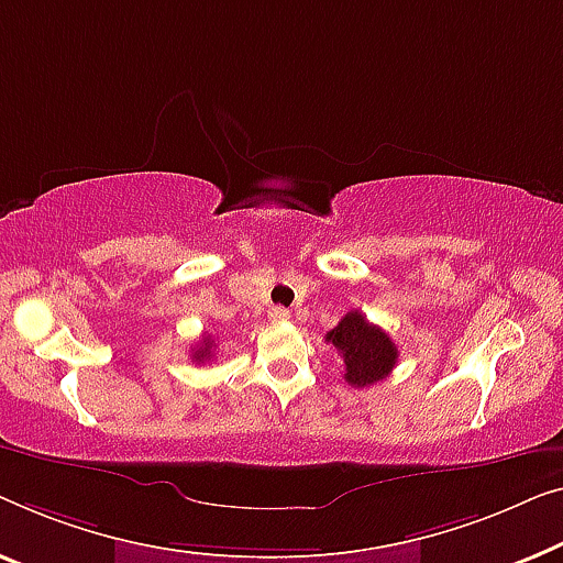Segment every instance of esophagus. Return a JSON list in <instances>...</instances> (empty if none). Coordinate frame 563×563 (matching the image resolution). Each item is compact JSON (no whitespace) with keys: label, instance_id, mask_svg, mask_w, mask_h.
I'll use <instances>...</instances> for the list:
<instances>
[{"label":"esophagus","instance_id":"esophagus-1","mask_svg":"<svg viewBox=\"0 0 563 563\" xmlns=\"http://www.w3.org/2000/svg\"><path fill=\"white\" fill-rule=\"evenodd\" d=\"M267 319L275 321V323H283V321L290 319V311H288V308H283V306H273L271 311H267Z\"/></svg>","mask_w":563,"mask_h":563}]
</instances>
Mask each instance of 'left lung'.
Listing matches in <instances>:
<instances>
[{
  "label": "left lung",
  "mask_w": 563,
  "mask_h": 563,
  "mask_svg": "<svg viewBox=\"0 0 563 563\" xmlns=\"http://www.w3.org/2000/svg\"><path fill=\"white\" fill-rule=\"evenodd\" d=\"M344 362V379L352 387H369L390 375L398 362V346L383 329L364 319V313L350 311L327 334Z\"/></svg>",
  "instance_id": "obj_1"
}]
</instances>
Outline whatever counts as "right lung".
<instances>
[{"mask_svg":"<svg viewBox=\"0 0 563 563\" xmlns=\"http://www.w3.org/2000/svg\"><path fill=\"white\" fill-rule=\"evenodd\" d=\"M213 339L211 336H203L201 339V346H196V350H194V360L196 362H203V360H211L213 357Z\"/></svg>","mask_w":563,"mask_h":563,"instance_id":"1","label":"right lung"}]
</instances>
